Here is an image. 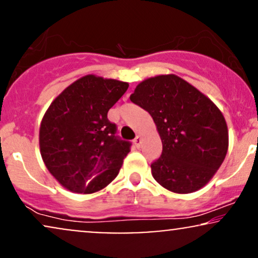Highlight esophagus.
<instances>
[{
    "mask_svg": "<svg viewBox=\"0 0 258 258\" xmlns=\"http://www.w3.org/2000/svg\"><path fill=\"white\" fill-rule=\"evenodd\" d=\"M134 145H135L138 148L140 147V146H141V136H140V135L136 136V138L134 139Z\"/></svg>",
    "mask_w": 258,
    "mask_h": 258,
    "instance_id": "1",
    "label": "esophagus"
}]
</instances>
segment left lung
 <instances>
[{"mask_svg": "<svg viewBox=\"0 0 258 258\" xmlns=\"http://www.w3.org/2000/svg\"><path fill=\"white\" fill-rule=\"evenodd\" d=\"M130 100L157 125L163 152L151 165L165 189L189 194L205 186L228 148L227 124L215 104L176 75H159L138 85Z\"/></svg>", "mask_w": 258, "mask_h": 258, "instance_id": "8db88e82", "label": "left lung"}]
</instances>
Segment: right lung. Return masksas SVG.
Returning a JSON list of instances; mask_svg holds the SVG:
<instances>
[{"instance_id": "obj_1", "label": "right lung", "mask_w": 258, "mask_h": 258, "mask_svg": "<svg viewBox=\"0 0 258 258\" xmlns=\"http://www.w3.org/2000/svg\"><path fill=\"white\" fill-rule=\"evenodd\" d=\"M128 87L126 82L86 75L68 86L44 114L41 158L66 189L92 194L117 177L132 142L116 135L107 112Z\"/></svg>"}]
</instances>
